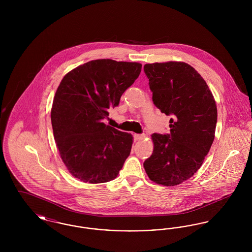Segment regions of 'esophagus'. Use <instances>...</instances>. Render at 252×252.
<instances>
[{
    "label": "esophagus",
    "mask_w": 252,
    "mask_h": 252,
    "mask_svg": "<svg viewBox=\"0 0 252 252\" xmlns=\"http://www.w3.org/2000/svg\"><path fill=\"white\" fill-rule=\"evenodd\" d=\"M144 134H134V139H135V141H140V140H142V139H144Z\"/></svg>",
    "instance_id": "esophagus-1"
}]
</instances>
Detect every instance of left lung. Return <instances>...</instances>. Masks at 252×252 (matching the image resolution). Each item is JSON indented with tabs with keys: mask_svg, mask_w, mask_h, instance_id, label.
<instances>
[{
	"mask_svg": "<svg viewBox=\"0 0 252 252\" xmlns=\"http://www.w3.org/2000/svg\"><path fill=\"white\" fill-rule=\"evenodd\" d=\"M153 103L172 116L169 134H152L154 150L144 162L149 179L175 186L200 168L215 140L217 108L202 76L185 62L145 64Z\"/></svg>",
	"mask_w": 252,
	"mask_h": 252,
	"instance_id": "left-lung-1",
	"label": "left lung"
}]
</instances>
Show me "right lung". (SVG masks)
I'll list each match as a JSON object with an SVG mask.
<instances>
[{
    "mask_svg": "<svg viewBox=\"0 0 252 252\" xmlns=\"http://www.w3.org/2000/svg\"><path fill=\"white\" fill-rule=\"evenodd\" d=\"M141 71L137 62L92 60L61 80L51 121L60 157L74 178L96 184L118 176L130 154L133 137L103 120Z\"/></svg>",
    "mask_w": 252,
    "mask_h": 252,
    "instance_id": "right-lung-1",
    "label": "right lung"
}]
</instances>
